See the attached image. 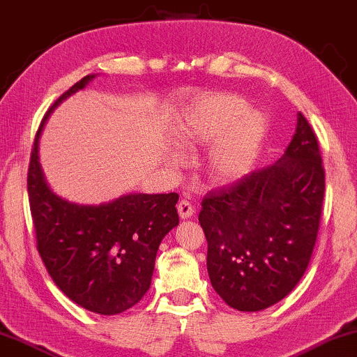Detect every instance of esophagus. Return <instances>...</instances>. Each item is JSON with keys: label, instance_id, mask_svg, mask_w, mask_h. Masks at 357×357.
<instances>
[{"label": "esophagus", "instance_id": "obj_1", "mask_svg": "<svg viewBox=\"0 0 357 357\" xmlns=\"http://www.w3.org/2000/svg\"><path fill=\"white\" fill-rule=\"evenodd\" d=\"M177 211H178V215L180 219H188V217H191L195 214V208L191 206V203L188 199H182L177 206Z\"/></svg>", "mask_w": 357, "mask_h": 357}]
</instances>
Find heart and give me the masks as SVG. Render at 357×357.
Segmentation results:
<instances>
[{
    "instance_id": "1",
    "label": "heart",
    "mask_w": 357,
    "mask_h": 357,
    "mask_svg": "<svg viewBox=\"0 0 357 357\" xmlns=\"http://www.w3.org/2000/svg\"><path fill=\"white\" fill-rule=\"evenodd\" d=\"M266 133V119L257 109L235 95H213L191 107L183 122V143L199 149L220 143L211 149L208 170L215 182H236L255 169ZM174 162H183L180 153Z\"/></svg>"
}]
</instances>
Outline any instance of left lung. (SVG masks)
<instances>
[{
    "label": "left lung",
    "instance_id": "obj_1",
    "mask_svg": "<svg viewBox=\"0 0 357 357\" xmlns=\"http://www.w3.org/2000/svg\"><path fill=\"white\" fill-rule=\"evenodd\" d=\"M324 191L317 138L299 112L275 164L204 196L198 219L208 273L230 307L262 311L298 285L316 245Z\"/></svg>",
    "mask_w": 357,
    "mask_h": 357
}]
</instances>
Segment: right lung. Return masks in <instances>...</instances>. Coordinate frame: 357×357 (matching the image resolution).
<instances>
[{
  "mask_svg": "<svg viewBox=\"0 0 357 357\" xmlns=\"http://www.w3.org/2000/svg\"><path fill=\"white\" fill-rule=\"evenodd\" d=\"M96 74L70 86L46 112L30 156L27 188L37 248L67 298L86 311L114 316L149 290L159 245L178 225L177 193H127L101 204H79L50 187L40 164V137L51 112Z\"/></svg>",
  "mask_w": 357,
  "mask_h": 357,
  "instance_id": "obj_1",
  "label": "right lung"
}]
</instances>
